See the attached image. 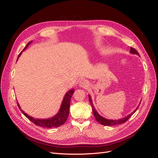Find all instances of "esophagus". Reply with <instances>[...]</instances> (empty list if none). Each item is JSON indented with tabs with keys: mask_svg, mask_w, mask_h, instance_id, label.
<instances>
[{
	"mask_svg": "<svg viewBox=\"0 0 158 158\" xmlns=\"http://www.w3.org/2000/svg\"><path fill=\"white\" fill-rule=\"evenodd\" d=\"M80 87L82 88H85V87H88V82L85 79H81L79 81V83H78Z\"/></svg>",
	"mask_w": 158,
	"mask_h": 158,
	"instance_id": "obj_1",
	"label": "esophagus"
}]
</instances>
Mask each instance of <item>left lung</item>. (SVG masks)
<instances>
[{
  "instance_id": "obj_1",
  "label": "left lung",
  "mask_w": 158,
  "mask_h": 158,
  "mask_svg": "<svg viewBox=\"0 0 158 158\" xmlns=\"http://www.w3.org/2000/svg\"><path fill=\"white\" fill-rule=\"evenodd\" d=\"M130 52L131 54L137 55L138 56H140L139 53H138V52H137V51L135 49L132 48V47H131ZM88 98H89V103H90L91 106H92V111H93L95 119H96V121L99 123L101 124V125H106V126H113V125H121V124L126 122L128 120V119L130 118L132 115V114L136 111V110L138 109V107H139V106H140V105H138L137 107L135 110H134V111L131 114H128L127 116L123 117L122 118L117 119V120H116V119H115V120H113V119H108V118H104L102 116L100 115V114L96 111V109H95V108L94 107V106L93 102H92V98H91L90 95H88Z\"/></svg>"
}]
</instances>
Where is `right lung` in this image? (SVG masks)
I'll return each mask as SVG.
<instances>
[{"instance_id": "right-lung-1", "label": "right lung", "mask_w": 158, "mask_h": 158, "mask_svg": "<svg viewBox=\"0 0 158 158\" xmlns=\"http://www.w3.org/2000/svg\"><path fill=\"white\" fill-rule=\"evenodd\" d=\"M31 43H32V41L28 43V44L26 45V46L23 48L22 51H24L27 49V47L29 46V45H30ZM22 51L20 54H19L17 60L22 55ZM74 92V89L72 88L71 89H69L68 92L65 94L64 98L63 99V102H62V103L60 105V107L59 110V112L57 113L55 116L49 118L41 119V118H33L30 116L29 114L26 113L22 109H21V107L20 106V105H19V103H18V102H17V103H18V106L19 109H20V111H22V113L24 114V115L29 119L30 121H31L32 123H34L37 126H40L44 128L58 127L59 126L63 125V124L66 121V120H67V118L69 117V114L70 99Z\"/></svg>"}]
</instances>
